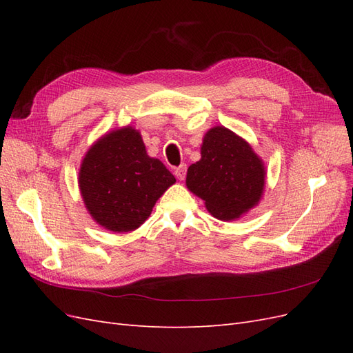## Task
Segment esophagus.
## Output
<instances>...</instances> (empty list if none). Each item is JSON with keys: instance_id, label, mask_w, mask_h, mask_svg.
Returning <instances> with one entry per match:
<instances>
[{"instance_id": "1", "label": "esophagus", "mask_w": 353, "mask_h": 353, "mask_svg": "<svg viewBox=\"0 0 353 353\" xmlns=\"http://www.w3.org/2000/svg\"><path fill=\"white\" fill-rule=\"evenodd\" d=\"M185 174H187V165H179L176 169H175V176L178 179L183 181L185 178Z\"/></svg>"}]
</instances>
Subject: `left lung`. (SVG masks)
Instances as JSON below:
<instances>
[{
    "mask_svg": "<svg viewBox=\"0 0 353 353\" xmlns=\"http://www.w3.org/2000/svg\"><path fill=\"white\" fill-rule=\"evenodd\" d=\"M265 184L262 160L243 138L223 126L203 140L201 159L187 170V187L205 200L206 209L222 221L240 215L259 201Z\"/></svg>",
    "mask_w": 353,
    "mask_h": 353,
    "instance_id": "left-lung-1",
    "label": "left lung"
}]
</instances>
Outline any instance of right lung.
Masks as SVG:
<instances>
[{"label": "right lung", "mask_w": 353, "mask_h": 353, "mask_svg": "<svg viewBox=\"0 0 353 353\" xmlns=\"http://www.w3.org/2000/svg\"><path fill=\"white\" fill-rule=\"evenodd\" d=\"M175 176L148 157L140 132L123 128L104 135L85 156L79 187L91 216L110 231L128 232L150 216Z\"/></svg>", "instance_id": "1"}]
</instances>
